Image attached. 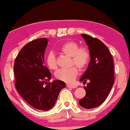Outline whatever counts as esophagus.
<instances>
[{
	"mask_svg": "<svg viewBox=\"0 0 130 130\" xmlns=\"http://www.w3.org/2000/svg\"><path fill=\"white\" fill-rule=\"evenodd\" d=\"M66 86H67V87H68L72 88V89H74V88H77V86H76V85L69 84H68L66 85Z\"/></svg>",
	"mask_w": 130,
	"mask_h": 130,
	"instance_id": "esophagus-1",
	"label": "esophagus"
}]
</instances>
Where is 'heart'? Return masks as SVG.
Segmentation results:
<instances>
[{"label": "heart", "mask_w": 130, "mask_h": 130, "mask_svg": "<svg viewBox=\"0 0 130 130\" xmlns=\"http://www.w3.org/2000/svg\"><path fill=\"white\" fill-rule=\"evenodd\" d=\"M61 53L71 57L70 66L75 65L80 70H84L89 64L90 59V52L86 46H79V43L73 40L65 41L59 47ZM46 63L51 70H56L58 68L56 56L50 52L46 57ZM79 74V71L75 66L68 69H60L55 73V77L58 80L65 82L73 81Z\"/></svg>", "instance_id": "b5f03b06"}]
</instances>
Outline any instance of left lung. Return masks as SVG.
<instances>
[{"instance_id": "1", "label": "left lung", "mask_w": 130, "mask_h": 130, "mask_svg": "<svg viewBox=\"0 0 130 130\" xmlns=\"http://www.w3.org/2000/svg\"><path fill=\"white\" fill-rule=\"evenodd\" d=\"M82 37L89 46L90 61L80 80L86 83V96L79 101V105L87 109L100 105L110 93L114 83L113 57L107 46L100 40L86 34Z\"/></svg>"}]
</instances>
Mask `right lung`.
Instances as JSON below:
<instances>
[{"label": "right lung", "mask_w": 130, "mask_h": 130, "mask_svg": "<svg viewBox=\"0 0 130 130\" xmlns=\"http://www.w3.org/2000/svg\"><path fill=\"white\" fill-rule=\"evenodd\" d=\"M47 44L45 38L28 43L18 54L13 66L18 92L31 107L43 111L53 107L60 91L66 87L61 80L49 81L51 74L44 61Z\"/></svg>", "instance_id": "obj_1"}]
</instances>
